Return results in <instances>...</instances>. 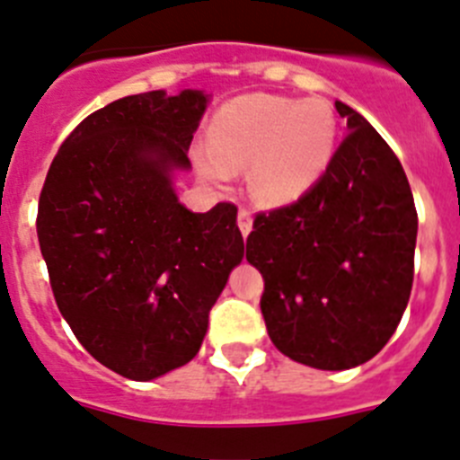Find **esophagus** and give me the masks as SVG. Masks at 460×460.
Masks as SVG:
<instances>
[{
    "instance_id": "obj_1",
    "label": "esophagus",
    "mask_w": 460,
    "mask_h": 460,
    "mask_svg": "<svg viewBox=\"0 0 460 460\" xmlns=\"http://www.w3.org/2000/svg\"><path fill=\"white\" fill-rule=\"evenodd\" d=\"M238 229H240V234L245 235H250V231H252V215L247 213L245 208H240L238 210Z\"/></svg>"
}]
</instances>
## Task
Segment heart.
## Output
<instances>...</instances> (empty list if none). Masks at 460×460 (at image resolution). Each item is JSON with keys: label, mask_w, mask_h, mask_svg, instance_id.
Returning a JSON list of instances; mask_svg holds the SVG:
<instances>
[{"label": "heart", "mask_w": 460, "mask_h": 460, "mask_svg": "<svg viewBox=\"0 0 460 460\" xmlns=\"http://www.w3.org/2000/svg\"><path fill=\"white\" fill-rule=\"evenodd\" d=\"M337 135V111L325 98L256 93L217 111L208 148L197 151V167L210 181L250 167L247 185L256 201L291 204L328 172Z\"/></svg>", "instance_id": "1"}]
</instances>
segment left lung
Segmentation results:
<instances>
[{
	"label": "left lung",
	"instance_id": "left-lung-1",
	"mask_svg": "<svg viewBox=\"0 0 460 460\" xmlns=\"http://www.w3.org/2000/svg\"><path fill=\"white\" fill-rule=\"evenodd\" d=\"M334 107L349 135L328 172L293 204L256 213L247 235L272 343L325 371L358 367L390 341L411 297L417 240L399 158L358 111Z\"/></svg>",
	"mask_w": 460,
	"mask_h": 460
}]
</instances>
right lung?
Segmentation results:
<instances>
[{"label": "right lung", "instance_id": "obj_1", "mask_svg": "<svg viewBox=\"0 0 460 460\" xmlns=\"http://www.w3.org/2000/svg\"><path fill=\"white\" fill-rule=\"evenodd\" d=\"M208 96L146 91L93 111L61 144L39 199L57 307L107 369L151 380L199 353L245 254L229 201L192 213L172 190Z\"/></svg>", "mask_w": 460, "mask_h": 460}]
</instances>
